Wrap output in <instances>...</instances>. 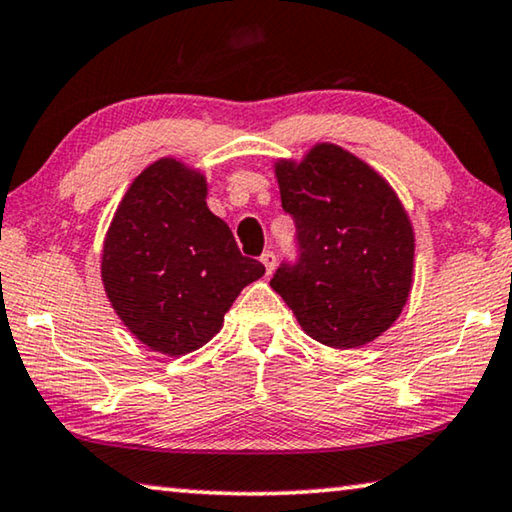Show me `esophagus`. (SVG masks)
Masks as SVG:
<instances>
[{
	"instance_id": "obj_1",
	"label": "esophagus",
	"mask_w": 512,
	"mask_h": 512,
	"mask_svg": "<svg viewBox=\"0 0 512 512\" xmlns=\"http://www.w3.org/2000/svg\"><path fill=\"white\" fill-rule=\"evenodd\" d=\"M262 264H264V269H266V276H271L273 273V269H276V253H273V250H264L262 253Z\"/></svg>"
}]
</instances>
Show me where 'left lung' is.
Listing matches in <instances>:
<instances>
[{"mask_svg": "<svg viewBox=\"0 0 512 512\" xmlns=\"http://www.w3.org/2000/svg\"><path fill=\"white\" fill-rule=\"evenodd\" d=\"M282 211L294 220L296 257L271 287L303 331L329 347H361L384 333L407 303L414 232L379 174L335 144L301 165L278 163Z\"/></svg>", "mask_w": 512, "mask_h": 512, "instance_id": "left-lung-1", "label": "left lung"}]
</instances>
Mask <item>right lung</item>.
<instances>
[{"label": "right lung", "mask_w": 512, "mask_h": 512, "mask_svg": "<svg viewBox=\"0 0 512 512\" xmlns=\"http://www.w3.org/2000/svg\"><path fill=\"white\" fill-rule=\"evenodd\" d=\"M112 308L154 352L181 356L209 342L264 264L243 257L207 207V183L172 158L128 188L103 248Z\"/></svg>", "instance_id": "1"}]
</instances>
